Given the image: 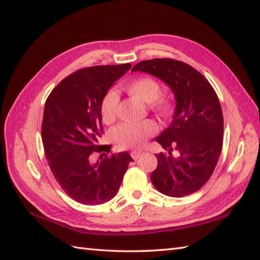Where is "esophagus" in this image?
<instances>
[{"label": "esophagus", "mask_w": 260, "mask_h": 260, "mask_svg": "<svg viewBox=\"0 0 260 260\" xmlns=\"http://www.w3.org/2000/svg\"><path fill=\"white\" fill-rule=\"evenodd\" d=\"M141 156V152H139V151H133V152H131V157L133 159H138L139 157Z\"/></svg>", "instance_id": "34e87169"}]
</instances>
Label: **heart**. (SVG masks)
<instances>
[{"mask_svg":"<svg viewBox=\"0 0 260 260\" xmlns=\"http://www.w3.org/2000/svg\"><path fill=\"white\" fill-rule=\"evenodd\" d=\"M125 90L132 98L142 103L148 104V108L161 118L170 116L174 111L172 100L160 93L158 81L149 77H140L125 86ZM118 102L119 98L115 90L108 91L101 104V116L105 123H112L118 115ZM157 132V125L152 120L141 122H123L115 128L113 137L115 143L121 148H141L148 138Z\"/></svg>","mask_w":260,"mask_h":260,"instance_id":"heart-1","label":"heart"}]
</instances>
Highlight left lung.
I'll use <instances>...</instances> for the list:
<instances>
[{
	"label": "left lung",
	"instance_id": "left-lung-1",
	"mask_svg": "<svg viewBox=\"0 0 260 260\" xmlns=\"http://www.w3.org/2000/svg\"><path fill=\"white\" fill-rule=\"evenodd\" d=\"M131 72L157 77L176 99L174 119L156 139L168 153L156 155L153 185L171 198L198 192L211 177L222 149L223 116L214 88L192 66L171 58L140 61Z\"/></svg>",
	"mask_w": 260,
	"mask_h": 260
}]
</instances>
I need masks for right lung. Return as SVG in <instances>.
Returning <instances> with one entry per match:
<instances>
[{
	"mask_svg": "<svg viewBox=\"0 0 260 260\" xmlns=\"http://www.w3.org/2000/svg\"><path fill=\"white\" fill-rule=\"evenodd\" d=\"M130 64L83 68L62 79L46 99L42 142L51 171L65 193L83 205H100L117 194L133 161L127 152L107 157L100 145L103 133L101 104L109 88ZM92 152L106 158L90 162Z\"/></svg>",
	"mask_w": 260,
	"mask_h": 260,
	"instance_id": "right-lung-1",
	"label": "right lung"
}]
</instances>
